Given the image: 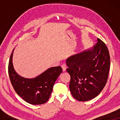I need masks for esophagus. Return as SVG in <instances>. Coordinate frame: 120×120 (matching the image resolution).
Returning <instances> with one entry per match:
<instances>
[{"mask_svg": "<svg viewBox=\"0 0 120 120\" xmlns=\"http://www.w3.org/2000/svg\"><path fill=\"white\" fill-rule=\"evenodd\" d=\"M62 70H63V71H65V70H66L67 67V65L65 64H63V65H62Z\"/></svg>", "mask_w": 120, "mask_h": 120, "instance_id": "obj_1", "label": "esophagus"}]
</instances>
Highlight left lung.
<instances>
[{
  "label": "left lung",
  "instance_id": "8db88e82",
  "mask_svg": "<svg viewBox=\"0 0 120 120\" xmlns=\"http://www.w3.org/2000/svg\"><path fill=\"white\" fill-rule=\"evenodd\" d=\"M92 48L73 55L66 60L70 75L69 88L78 101L92 99L101 92L107 82L110 57L105 44L101 39Z\"/></svg>",
  "mask_w": 120,
  "mask_h": 120
}]
</instances>
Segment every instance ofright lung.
Listing matches in <instances>:
<instances>
[{
    "label": "right lung",
    "mask_w": 120,
    "mask_h": 120,
    "mask_svg": "<svg viewBox=\"0 0 120 120\" xmlns=\"http://www.w3.org/2000/svg\"><path fill=\"white\" fill-rule=\"evenodd\" d=\"M13 50L10 57L8 73L15 91L24 101L33 105L42 104L48 101L53 85L62 72L61 67L48 69L40 75L33 79L19 76L15 71L12 64Z\"/></svg>",
    "instance_id": "right-lung-1"
}]
</instances>
